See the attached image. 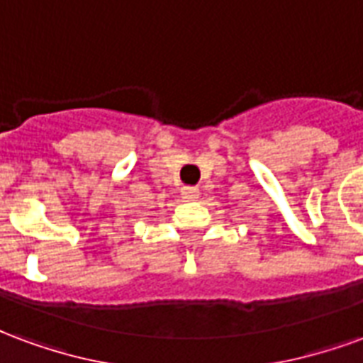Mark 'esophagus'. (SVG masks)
Here are the masks:
<instances>
[{"label":"esophagus","mask_w":363,"mask_h":363,"mask_svg":"<svg viewBox=\"0 0 363 363\" xmlns=\"http://www.w3.org/2000/svg\"><path fill=\"white\" fill-rule=\"evenodd\" d=\"M182 198H184V200H196L198 189H194V186H184V189H182Z\"/></svg>","instance_id":"obj_1"}]
</instances>
